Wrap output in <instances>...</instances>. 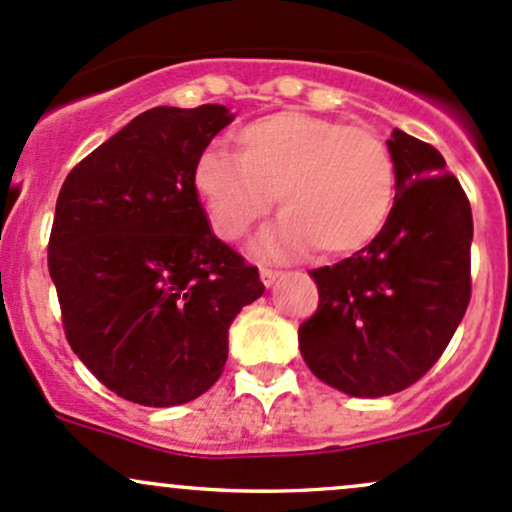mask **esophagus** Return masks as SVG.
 I'll list each match as a JSON object with an SVG mask.
<instances>
[{"mask_svg": "<svg viewBox=\"0 0 512 512\" xmlns=\"http://www.w3.org/2000/svg\"><path fill=\"white\" fill-rule=\"evenodd\" d=\"M279 277H282V272H279V269L260 267V279H262V284H265V286H272Z\"/></svg>", "mask_w": 512, "mask_h": 512, "instance_id": "1", "label": "esophagus"}]
</instances>
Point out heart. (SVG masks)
Segmentation results:
<instances>
[{"mask_svg": "<svg viewBox=\"0 0 512 512\" xmlns=\"http://www.w3.org/2000/svg\"><path fill=\"white\" fill-rule=\"evenodd\" d=\"M238 155L211 148L196 160L194 187L211 228L238 240L279 196L286 216L262 252L350 255L379 235L393 201V160L372 128L342 126L306 111H277L235 136Z\"/></svg>", "mask_w": 512, "mask_h": 512, "instance_id": "heart-1", "label": "heart"}]
</instances>
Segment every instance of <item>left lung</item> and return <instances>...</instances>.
<instances>
[{"instance_id":"1","label":"left lung","mask_w":512,"mask_h":512,"mask_svg":"<svg viewBox=\"0 0 512 512\" xmlns=\"http://www.w3.org/2000/svg\"><path fill=\"white\" fill-rule=\"evenodd\" d=\"M396 199L369 245L311 269L318 311L299 325L308 369L333 389L376 398L430 372L471 299V206L430 143L393 128Z\"/></svg>"}]
</instances>
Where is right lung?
Returning <instances> with one entry per match:
<instances>
[{
	"label": "right lung",
	"mask_w": 512,
	"mask_h": 512,
	"mask_svg": "<svg viewBox=\"0 0 512 512\" xmlns=\"http://www.w3.org/2000/svg\"><path fill=\"white\" fill-rule=\"evenodd\" d=\"M230 121L221 104L143 111L58 194L48 269L65 338L106 389L140 406L209 391L230 323L265 294L257 267L211 233L194 187L196 160Z\"/></svg>",
	"instance_id": "1"
}]
</instances>
